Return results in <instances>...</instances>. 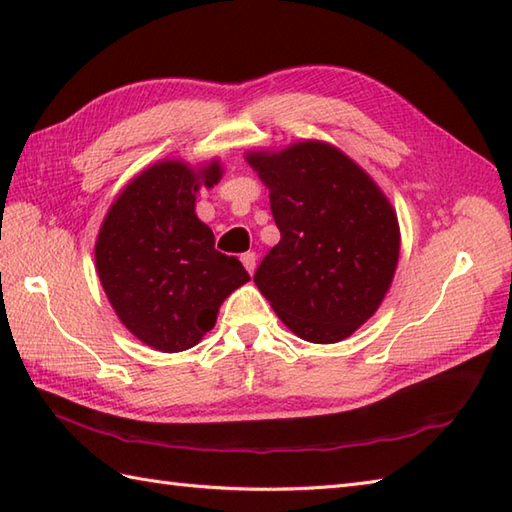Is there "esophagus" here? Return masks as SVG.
Listing matches in <instances>:
<instances>
[{
	"label": "esophagus",
	"mask_w": 512,
	"mask_h": 512,
	"mask_svg": "<svg viewBox=\"0 0 512 512\" xmlns=\"http://www.w3.org/2000/svg\"><path fill=\"white\" fill-rule=\"evenodd\" d=\"M242 264H244V268L248 270V273H255L257 255L253 253V250H248V253H244V255H242Z\"/></svg>",
	"instance_id": "1"
}]
</instances>
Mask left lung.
Segmentation results:
<instances>
[{
    "label": "left lung",
    "instance_id": "8db88e82",
    "mask_svg": "<svg viewBox=\"0 0 512 512\" xmlns=\"http://www.w3.org/2000/svg\"><path fill=\"white\" fill-rule=\"evenodd\" d=\"M270 189L281 233L255 284L277 317L310 343H339L372 317L400 253L396 213L376 182L319 140L248 154Z\"/></svg>",
    "mask_w": 512,
    "mask_h": 512
}]
</instances>
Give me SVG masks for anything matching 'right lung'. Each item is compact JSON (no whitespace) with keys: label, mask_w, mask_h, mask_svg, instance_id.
I'll use <instances>...</instances> for the list:
<instances>
[{"label":"right lung","mask_w":512,"mask_h":512,"mask_svg":"<svg viewBox=\"0 0 512 512\" xmlns=\"http://www.w3.org/2000/svg\"><path fill=\"white\" fill-rule=\"evenodd\" d=\"M222 167L191 169L162 160L127 184L107 211L94 257L118 319L160 352H182L209 332L222 301L250 279L237 257L215 250L213 231L195 215L200 184Z\"/></svg>","instance_id":"right-lung-1"}]
</instances>
